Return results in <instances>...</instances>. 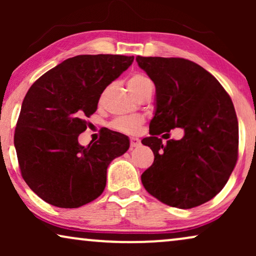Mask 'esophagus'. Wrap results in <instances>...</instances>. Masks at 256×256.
<instances>
[{
    "mask_svg": "<svg viewBox=\"0 0 256 256\" xmlns=\"http://www.w3.org/2000/svg\"><path fill=\"white\" fill-rule=\"evenodd\" d=\"M141 144V141L138 138H130V146L132 148H135V146H138Z\"/></svg>",
    "mask_w": 256,
    "mask_h": 256,
    "instance_id": "34e87169",
    "label": "esophagus"
}]
</instances>
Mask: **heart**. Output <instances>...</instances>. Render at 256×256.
<instances>
[{"label":"heart","instance_id":"1","mask_svg":"<svg viewBox=\"0 0 256 256\" xmlns=\"http://www.w3.org/2000/svg\"><path fill=\"white\" fill-rule=\"evenodd\" d=\"M152 87V84L150 80L143 74H132L128 79V88L135 96H138L140 94L144 92L146 88ZM144 118L138 115H132V116H120L110 122V127L114 130L124 132V134H135L138 132Z\"/></svg>","mask_w":256,"mask_h":256}]
</instances>
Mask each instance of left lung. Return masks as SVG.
I'll use <instances>...</instances> for the list:
<instances>
[{
  "label": "left lung",
  "instance_id": "8db88e82",
  "mask_svg": "<svg viewBox=\"0 0 256 256\" xmlns=\"http://www.w3.org/2000/svg\"><path fill=\"white\" fill-rule=\"evenodd\" d=\"M156 87V110L142 140L154 163L142 174L150 194L172 208H192L219 194L238 160L239 126L228 93L211 73L184 58L136 57ZM183 128L180 140L156 138Z\"/></svg>",
  "mask_w": 256,
  "mask_h": 256
}]
</instances>
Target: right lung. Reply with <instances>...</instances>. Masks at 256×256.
<instances>
[{
  "label": "right lung",
  "instance_id": "right-lung-1",
  "mask_svg": "<svg viewBox=\"0 0 256 256\" xmlns=\"http://www.w3.org/2000/svg\"><path fill=\"white\" fill-rule=\"evenodd\" d=\"M132 62L134 56H76L44 73L28 90L14 143L23 180L44 202L76 208L104 192L107 168L127 152L129 140L107 129L96 142L82 146L78 136L104 88Z\"/></svg>",
  "mask_w": 256,
  "mask_h": 256
}]
</instances>
